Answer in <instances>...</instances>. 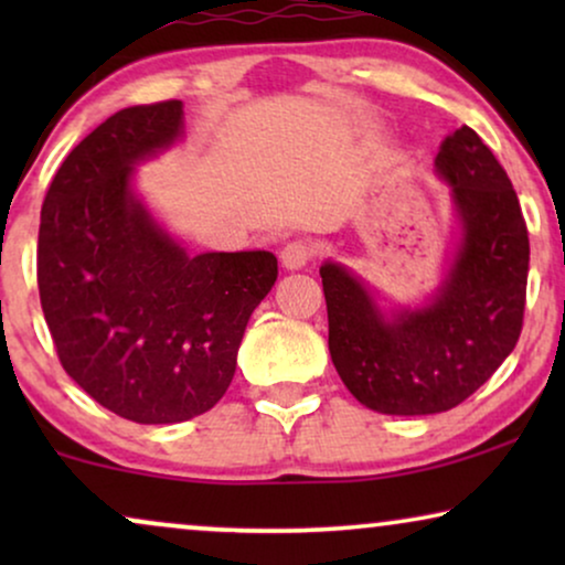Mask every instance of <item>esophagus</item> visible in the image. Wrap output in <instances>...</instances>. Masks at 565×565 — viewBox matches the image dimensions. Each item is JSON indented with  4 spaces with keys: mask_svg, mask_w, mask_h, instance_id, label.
Wrapping results in <instances>:
<instances>
[{
    "mask_svg": "<svg viewBox=\"0 0 565 565\" xmlns=\"http://www.w3.org/2000/svg\"><path fill=\"white\" fill-rule=\"evenodd\" d=\"M313 246L308 242H300V238H296V242H288L282 246L280 252V259H282V267L285 269H300L306 267L308 262L313 259Z\"/></svg>",
    "mask_w": 565,
    "mask_h": 565,
    "instance_id": "1",
    "label": "esophagus"
}]
</instances>
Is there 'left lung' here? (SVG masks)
<instances>
[{
	"mask_svg": "<svg viewBox=\"0 0 565 565\" xmlns=\"http://www.w3.org/2000/svg\"><path fill=\"white\" fill-rule=\"evenodd\" d=\"M435 169L452 188L460 238L427 303L385 313L344 265L319 269L331 362L377 414L450 412L497 373L522 331L530 238L504 167L462 126L439 146Z\"/></svg>",
	"mask_w": 565,
	"mask_h": 565,
	"instance_id": "left-lung-1",
	"label": "left lung"
}]
</instances>
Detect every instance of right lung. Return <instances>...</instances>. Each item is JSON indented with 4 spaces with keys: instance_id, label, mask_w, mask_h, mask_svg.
<instances>
[{
    "instance_id": "right-lung-1",
    "label": "right lung",
    "mask_w": 565,
    "mask_h": 565,
    "mask_svg": "<svg viewBox=\"0 0 565 565\" xmlns=\"http://www.w3.org/2000/svg\"><path fill=\"white\" fill-rule=\"evenodd\" d=\"M182 115L180 99L110 115L58 167L38 231V290L61 365L138 424L218 404L277 280L273 252L190 254L136 195V164L180 141Z\"/></svg>"
}]
</instances>
